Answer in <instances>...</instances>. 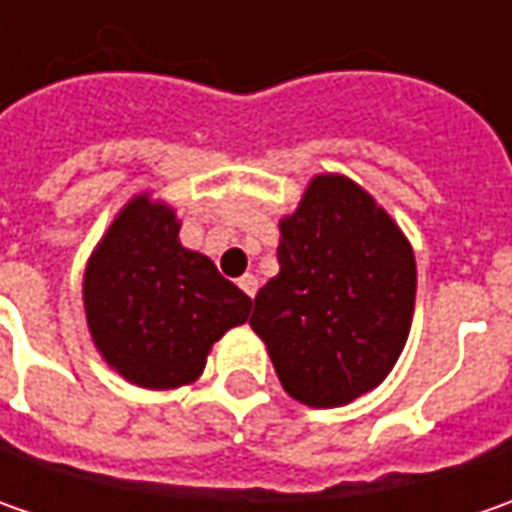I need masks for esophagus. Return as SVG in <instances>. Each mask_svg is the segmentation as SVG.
I'll list each match as a JSON object with an SVG mask.
<instances>
[{
  "instance_id": "34e87169",
  "label": "esophagus",
  "mask_w": 512,
  "mask_h": 512,
  "mask_svg": "<svg viewBox=\"0 0 512 512\" xmlns=\"http://www.w3.org/2000/svg\"><path fill=\"white\" fill-rule=\"evenodd\" d=\"M239 287H242V290H245L247 296L253 299V296H256V287H259V279H256L253 273H245V276L239 279Z\"/></svg>"
}]
</instances>
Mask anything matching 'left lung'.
<instances>
[{"label":"left lung","mask_w":512,"mask_h":512,"mask_svg":"<svg viewBox=\"0 0 512 512\" xmlns=\"http://www.w3.org/2000/svg\"><path fill=\"white\" fill-rule=\"evenodd\" d=\"M279 273L250 327L279 382L307 407H342L387 379L416 307V256L362 185L319 173L279 219Z\"/></svg>","instance_id":"1"}]
</instances>
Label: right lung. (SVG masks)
Returning <instances> with one entry per match:
<instances>
[{"mask_svg":"<svg viewBox=\"0 0 512 512\" xmlns=\"http://www.w3.org/2000/svg\"><path fill=\"white\" fill-rule=\"evenodd\" d=\"M176 210L142 190L90 253L82 302L110 370L145 390L193 384L213 344L245 325L250 299L205 253L179 242Z\"/></svg>","mask_w":512,"mask_h":512,"instance_id":"1","label":"right lung"}]
</instances>
